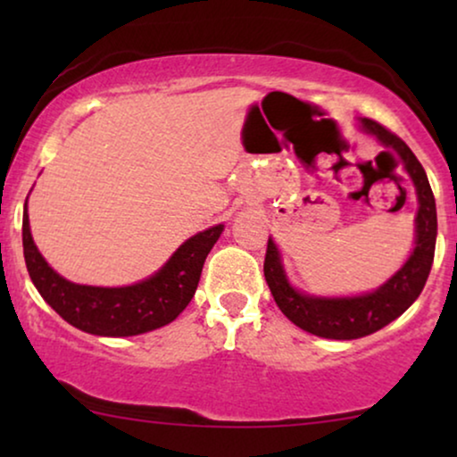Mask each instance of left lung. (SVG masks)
<instances>
[{
    "instance_id": "obj_1",
    "label": "left lung",
    "mask_w": 457,
    "mask_h": 457,
    "mask_svg": "<svg viewBox=\"0 0 457 457\" xmlns=\"http://www.w3.org/2000/svg\"><path fill=\"white\" fill-rule=\"evenodd\" d=\"M361 129L377 137L385 147L393 149L402 158L405 172L410 174L416 187L418 214L414 252L377 291L358 297H314L293 289L280 264L278 249L272 239H268L264 277L274 302L293 324L324 339H360V337L377 333L397 316H402L422 293L435 258L436 205L422 164L411 154V149L383 124L370 118H361Z\"/></svg>"
}]
</instances>
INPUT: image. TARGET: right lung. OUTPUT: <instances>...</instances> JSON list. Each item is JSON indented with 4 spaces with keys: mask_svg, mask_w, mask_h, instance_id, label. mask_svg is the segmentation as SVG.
<instances>
[{
    "mask_svg": "<svg viewBox=\"0 0 457 457\" xmlns=\"http://www.w3.org/2000/svg\"><path fill=\"white\" fill-rule=\"evenodd\" d=\"M222 230L224 224H216L193 235L154 277L129 287L77 285L60 277L35 245L27 204L22 216V247L37 291L68 324L99 337H133L164 327L189 305L204 262Z\"/></svg>",
    "mask_w": 457,
    "mask_h": 457,
    "instance_id": "right-lung-1",
    "label": "right lung"
}]
</instances>
